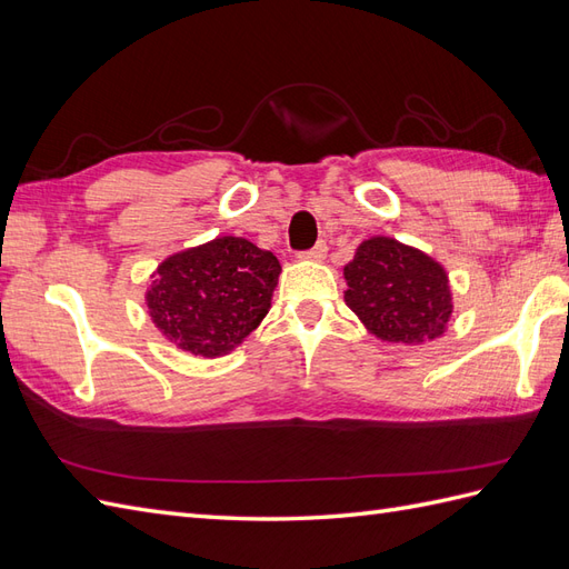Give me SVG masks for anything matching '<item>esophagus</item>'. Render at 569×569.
Wrapping results in <instances>:
<instances>
[{"instance_id":"34e87169","label":"esophagus","mask_w":569,"mask_h":569,"mask_svg":"<svg viewBox=\"0 0 569 569\" xmlns=\"http://www.w3.org/2000/svg\"><path fill=\"white\" fill-rule=\"evenodd\" d=\"M327 242H317L312 250H308V252H300V259H312V261H322L325 257H327Z\"/></svg>"}]
</instances>
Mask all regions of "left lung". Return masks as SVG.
Instances as JSON below:
<instances>
[{
	"label": "left lung",
	"instance_id": "1",
	"mask_svg": "<svg viewBox=\"0 0 569 569\" xmlns=\"http://www.w3.org/2000/svg\"><path fill=\"white\" fill-rule=\"evenodd\" d=\"M343 300L377 339L418 346L440 339L455 312L440 261L395 238L358 244L343 267Z\"/></svg>",
	"mask_w": 569,
	"mask_h": 569
}]
</instances>
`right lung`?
<instances>
[{"mask_svg": "<svg viewBox=\"0 0 569 569\" xmlns=\"http://www.w3.org/2000/svg\"><path fill=\"white\" fill-rule=\"evenodd\" d=\"M281 264L244 238L223 236L168 257L146 290V308L182 351L218 358L259 327L271 308Z\"/></svg>", "mask_w": 569, "mask_h": 569, "instance_id": "obj_1", "label": "right lung"}]
</instances>
